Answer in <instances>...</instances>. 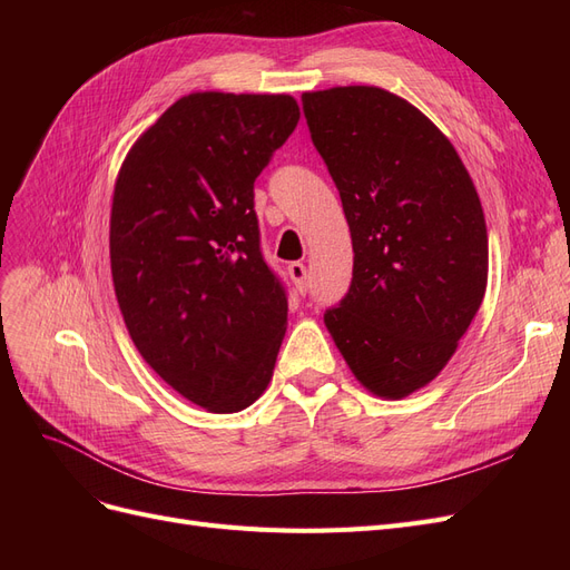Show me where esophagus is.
Here are the masks:
<instances>
[{
	"instance_id": "34e87169",
	"label": "esophagus",
	"mask_w": 570,
	"mask_h": 570,
	"mask_svg": "<svg viewBox=\"0 0 570 570\" xmlns=\"http://www.w3.org/2000/svg\"><path fill=\"white\" fill-rule=\"evenodd\" d=\"M287 273H289V278H292V283H295V287H297V292L299 295H304L306 292V287H308V275H306V266L304 264H299V262H295V264H289L287 266Z\"/></svg>"
}]
</instances>
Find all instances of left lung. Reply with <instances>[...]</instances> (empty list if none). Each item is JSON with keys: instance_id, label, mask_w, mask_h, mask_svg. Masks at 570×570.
<instances>
[{"instance_id": "left-lung-1", "label": "left lung", "mask_w": 570, "mask_h": 570, "mask_svg": "<svg viewBox=\"0 0 570 570\" xmlns=\"http://www.w3.org/2000/svg\"><path fill=\"white\" fill-rule=\"evenodd\" d=\"M312 140L340 189L354 271L323 321L356 381L402 400L435 381L488 287V226L454 145L373 85L304 92Z\"/></svg>"}]
</instances>
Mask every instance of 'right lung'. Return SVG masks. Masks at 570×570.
I'll return each mask as SVG.
<instances>
[{"instance_id":"1","label":"right lung","mask_w":570,"mask_h":570,"mask_svg":"<svg viewBox=\"0 0 570 570\" xmlns=\"http://www.w3.org/2000/svg\"><path fill=\"white\" fill-rule=\"evenodd\" d=\"M289 95L193 92L130 147L111 204V278L137 352L212 413L254 404L287 331L258 247L254 180L297 128Z\"/></svg>"}]
</instances>
